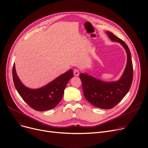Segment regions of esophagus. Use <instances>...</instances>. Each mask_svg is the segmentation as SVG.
Masks as SVG:
<instances>
[{"mask_svg":"<svg viewBox=\"0 0 148 148\" xmlns=\"http://www.w3.org/2000/svg\"><path fill=\"white\" fill-rule=\"evenodd\" d=\"M79 74H80L79 70L77 69H75L74 70V75L75 76H78V75H79Z\"/></svg>","mask_w":148,"mask_h":148,"instance_id":"esophagus-1","label":"esophagus"}]
</instances>
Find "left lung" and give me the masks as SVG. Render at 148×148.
Wrapping results in <instances>:
<instances>
[{"mask_svg":"<svg viewBox=\"0 0 148 148\" xmlns=\"http://www.w3.org/2000/svg\"><path fill=\"white\" fill-rule=\"evenodd\" d=\"M106 34L113 42L120 43L125 50L127 62L119 80L104 82L87 73L80 74L83 94L88 101L97 107L110 109L117 105L128 92L133 79V68L131 53L127 45L109 31Z\"/></svg>","mask_w":148,"mask_h":148,"instance_id":"obj_1","label":"left lung"}]
</instances>
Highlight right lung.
I'll use <instances>...</instances> for the list:
<instances>
[{
	"instance_id": "right-lung-1",
	"label": "right lung",
	"mask_w": 148,
	"mask_h": 148,
	"mask_svg": "<svg viewBox=\"0 0 148 148\" xmlns=\"http://www.w3.org/2000/svg\"><path fill=\"white\" fill-rule=\"evenodd\" d=\"M73 77V71L70 69L42 88L30 89L19 79L15 64L12 68L13 81L19 95L30 107L40 112L52 109L59 103L66 84Z\"/></svg>"
}]
</instances>
